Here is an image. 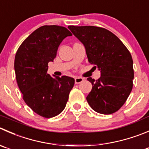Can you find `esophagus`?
I'll return each mask as SVG.
<instances>
[{
  "mask_svg": "<svg viewBox=\"0 0 149 149\" xmlns=\"http://www.w3.org/2000/svg\"><path fill=\"white\" fill-rule=\"evenodd\" d=\"M84 81V79L83 78H81V77H76V79H75V84H80L81 83L82 81Z\"/></svg>",
  "mask_w": 149,
  "mask_h": 149,
  "instance_id": "34e87169",
  "label": "esophagus"
}]
</instances>
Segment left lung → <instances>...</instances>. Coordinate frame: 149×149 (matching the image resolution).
<instances>
[{
	"label": "left lung",
	"mask_w": 149,
	"mask_h": 149,
	"mask_svg": "<svg viewBox=\"0 0 149 149\" xmlns=\"http://www.w3.org/2000/svg\"><path fill=\"white\" fill-rule=\"evenodd\" d=\"M86 49L88 60L100 70L95 80L87 78L92 89L86 97L91 108L102 114L119 110L133 86V61L130 52L113 33L95 26H68Z\"/></svg>",
	"instance_id": "8db88e82"
}]
</instances>
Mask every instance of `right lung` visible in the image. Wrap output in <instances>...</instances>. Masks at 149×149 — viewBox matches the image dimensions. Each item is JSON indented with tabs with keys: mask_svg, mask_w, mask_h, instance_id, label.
Returning <instances> with one entry per match:
<instances>
[{
	"mask_svg": "<svg viewBox=\"0 0 149 149\" xmlns=\"http://www.w3.org/2000/svg\"><path fill=\"white\" fill-rule=\"evenodd\" d=\"M72 36L66 27L44 25L36 29L22 43L14 60L16 79L25 103L44 118L60 114L68 102L74 79L53 78L47 73L60 43Z\"/></svg>",
	"mask_w": 149,
	"mask_h": 149,
	"instance_id": "1",
	"label": "right lung"
}]
</instances>
